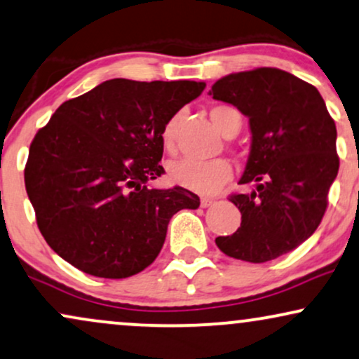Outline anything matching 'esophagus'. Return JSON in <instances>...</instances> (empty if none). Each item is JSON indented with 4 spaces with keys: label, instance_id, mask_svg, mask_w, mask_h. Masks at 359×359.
Returning <instances> with one entry per match:
<instances>
[{
    "label": "esophagus",
    "instance_id": "1",
    "mask_svg": "<svg viewBox=\"0 0 359 359\" xmlns=\"http://www.w3.org/2000/svg\"><path fill=\"white\" fill-rule=\"evenodd\" d=\"M212 203H213V198H210V197H202V198H201V205H202L203 208L210 207Z\"/></svg>",
    "mask_w": 359,
    "mask_h": 359
}]
</instances>
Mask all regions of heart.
Returning <instances> with one entry per match:
<instances>
[{
	"label": "heart",
	"instance_id": "1",
	"mask_svg": "<svg viewBox=\"0 0 359 359\" xmlns=\"http://www.w3.org/2000/svg\"><path fill=\"white\" fill-rule=\"evenodd\" d=\"M210 119L213 126L225 135L232 129L233 124L240 122V116L233 107L215 106L210 109ZM177 127H179V114L172 116L162 129V146L169 154L177 151ZM230 177H232V165L224 158L205 162L180 161L172 164L169 169V179L172 184L197 194H213Z\"/></svg>",
	"mask_w": 359,
	"mask_h": 359
}]
</instances>
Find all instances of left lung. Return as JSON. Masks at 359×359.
Returning a JSON list of instances; mask_svg holds the SVG:
<instances>
[{
	"instance_id": "8db88e82",
	"label": "left lung",
	"mask_w": 359,
	"mask_h": 359,
	"mask_svg": "<svg viewBox=\"0 0 359 359\" xmlns=\"http://www.w3.org/2000/svg\"><path fill=\"white\" fill-rule=\"evenodd\" d=\"M208 94L247 116L252 133L238 184L253 190L230 195L242 224L215 243L237 260L270 262L310 238L323 219L339 169L337 126L315 86L276 67L233 72Z\"/></svg>"
}]
</instances>
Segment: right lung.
Instances as JSON below:
<instances>
[{"label": "right lung", "instance_id": "add662e5", "mask_svg": "<svg viewBox=\"0 0 359 359\" xmlns=\"http://www.w3.org/2000/svg\"><path fill=\"white\" fill-rule=\"evenodd\" d=\"M203 89L119 78L57 107L31 142L25 184L59 257L101 278H127L156 260L172 215L201 205L182 187L147 185L164 174L162 129Z\"/></svg>", "mask_w": 359, "mask_h": 359}]
</instances>
